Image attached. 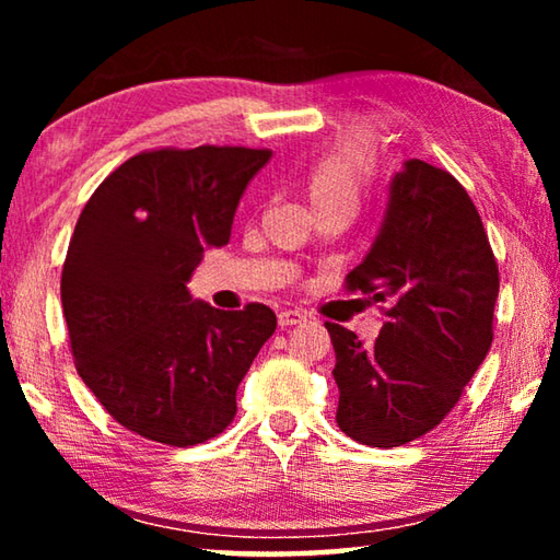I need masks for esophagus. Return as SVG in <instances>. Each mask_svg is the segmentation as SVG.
Segmentation results:
<instances>
[{"label":"esophagus","instance_id":"1","mask_svg":"<svg viewBox=\"0 0 560 560\" xmlns=\"http://www.w3.org/2000/svg\"><path fill=\"white\" fill-rule=\"evenodd\" d=\"M303 320H306V314H303V311H296V308H287V311H281V314H279V326L281 328L299 326V324H303Z\"/></svg>","mask_w":560,"mask_h":560}]
</instances>
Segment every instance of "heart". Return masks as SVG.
Instances as JSON below:
<instances>
[{
  "mask_svg": "<svg viewBox=\"0 0 560 560\" xmlns=\"http://www.w3.org/2000/svg\"><path fill=\"white\" fill-rule=\"evenodd\" d=\"M377 167V153L365 130L350 128L334 140L303 179L308 202L314 210L324 207H348L358 210L360 200L371 187Z\"/></svg>",
  "mask_w": 560,
  "mask_h": 560,
  "instance_id": "heart-1",
  "label": "heart"
}]
</instances>
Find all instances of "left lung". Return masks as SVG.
<instances>
[{"label": "left lung", "instance_id": "left-lung-1", "mask_svg": "<svg viewBox=\"0 0 560 560\" xmlns=\"http://www.w3.org/2000/svg\"><path fill=\"white\" fill-rule=\"evenodd\" d=\"M343 289L383 306V330L363 346L326 324L340 390L336 422L368 447H400L459 402L494 340L499 267L481 217L457 179L424 160L393 177L373 249Z\"/></svg>", "mask_w": 560, "mask_h": 560}]
</instances>
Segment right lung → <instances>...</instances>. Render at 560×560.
Segmentation results:
<instances>
[{
    "label": "right lung",
    "mask_w": 560,
    "mask_h": 560,
    "mask_svg": "<svg viewBox=\"0 0 560 560\" xmlns=\"http://www.w3.org/2000/svg\"><path fill=\"white\" fill-rule=\"evenodd\" d=\"M267 148H158L132 155L83 207L61 271L75 371L122 428L170 447L217 438L236 387L277 330L264 303L220 311L187 281L232 236Z\"/></svg>",
    "instance_id": "right-lung-1"
}]
</instances>
